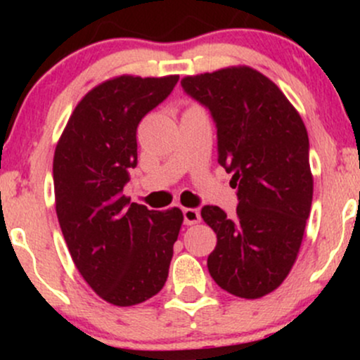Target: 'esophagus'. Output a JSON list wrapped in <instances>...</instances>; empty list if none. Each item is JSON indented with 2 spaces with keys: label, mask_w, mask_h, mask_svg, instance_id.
<instances>
[{
  "label": "esophagus",
  "mask_w": 360,
  "mask_h": 360,
  "mask_svg": "<svg viewBox=\"0 0 360 360\" xmlns=\"http://www.w3.org/2000/svg\"><path fill=\"white\" fill-rule=\"evenodd\" d=\"M183 217H184L186 225H194V223H198L201 220L200 212H198V210H194V208H184L183 210Z\"/></svg>",
  "instance_id": "obj_1"
}]
</instances>
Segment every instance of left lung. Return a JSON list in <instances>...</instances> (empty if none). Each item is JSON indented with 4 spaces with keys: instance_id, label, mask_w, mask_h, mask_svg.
<instances>
[{
    "instance_id": "obj_1",
    "label": "left lung",
    "mask_w": 360,
    "mask_h": 360,
    "mask_svg": "<svg viewBox=\"0 0 360 360\" xmlns=\"http://www.w3.org/2000/svg\"><path fill=\"white\" fill-rule=\"evenodd\" d=\"M184 93L210 110L218 164L237 186V213L206 205L217 233L208 271L225 291L255 300L286 279L298 255L313 200L304 123L283 91L250 68L188 76Z\"/></svg>"
}]
</instances>
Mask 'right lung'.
Segmentation results:
<instances>
[{"mask_svg": "<svg viewBox=\"0 0 360 360\" xmlns=\"http://www.w3.org/2000/svg\"><path fill=\"white\" fill-rule=\"evenodd\" d=\"M179 76H120L91 89L72 111L53 155L56 212L77 271L117 307L143 303L167 281L183 212L130 203L137 128Z\"/></svg>", "mask_w": 360, "mask_h": 360, "instance_id": "1", "label": "right lung"}]
</instances>
